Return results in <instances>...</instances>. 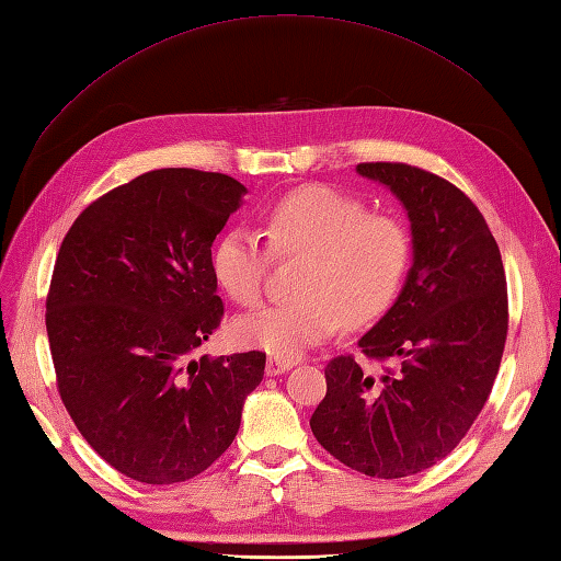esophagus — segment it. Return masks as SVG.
<instances>
[{
  "instance_id": "esophagus-1",
  "label": "esophagus",
  "mask_w": 561,
  "mask_h": 561,
  "mask_svg": "<svg viewBox=\"0 0 561 561\" xmlns=\"http://www.w3.org/2000/svg\"><path fill=\"white\" fill-rule=\"evenodd\" d=\"M293 367H295V360L268 358V360H266V375H268V377H278V375H285V371H290Z\"/></svg>"
}]
</instances>
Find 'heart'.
Wrapping results in <instances>:
<instances>
[{"label": "heart", "mask_w": 561, "mask_h": 561, "mask_svg": "<svg viewBox=\"0 0 561 561\" xmlns=\"http://www.w3.org/2000/svg\"><path fill=\"white\" fill-rule=\"evenodd\" d=\"M268 245L245 227L219 236L210 268L217 285L241 307L257 301L271 260L297 257L290 301L268 304L233 322L236 342L278 358H295L348 325L377 320L404 280L412 241L400 219L367 213V206L332 186H301L264 215Z\"/></svg>", "instance_id": "1"}]
</instances>
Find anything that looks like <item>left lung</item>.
Here are the masks:
<instances>
[{"label": "left lung", "instance_id": "1", "mask_svg": "<svg viewBox=\"0 0 561 561\" xmlns=\"http://www.w3.org/2000/svg\"><path fill=\"white\" fill-rule=\"evenodd\" d=\"M386 184L412 225V268L393 307L353 355L325 367L328 393L311 416L318 443L369 478L398 480L435 466L463 439L499 375L507 293L499 245L456 186L407 163H360Z\"/></svg>", "mask_w": 561, "mask_h": 561}]
</instances>
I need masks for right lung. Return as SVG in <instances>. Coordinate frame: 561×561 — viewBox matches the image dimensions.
<instances>
[{"mask_svg":"<svg viewBox=\"0 0 561 561\" xmlns=\"http://www.w3.org/2000/svg\"><path fill=\"white\" fill-rule=\"evenodd\" d=\"M245 186L161 168L93 201L62 239L46 297L58 393L126 478L175 484L222 456L266 353L192 360L225 316L213 241Z\"/></svg>","mask_w":561,"mask_h":561,"instance_id":"obj_1","label":"right lung"}]
</instances>
